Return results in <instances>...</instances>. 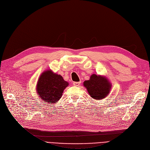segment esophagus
<instances>
[{
    "label": "esophagus",
    "instance_id": "obj_1",
    "mask_svg": "<svg viewBox=\"0 0 150 150\" xmlns=\"http://www.w3.org/2000/svg\"><path fill=\"white\" fill-rule=\"evenodd\" d=\"M80 83H81L80 81H79V82H73V85L75 86H79L80 84Z\"/></svg>",
    "mask_w": 150,
    "mask_h": 150
}]
</instances>
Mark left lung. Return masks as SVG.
Listing matches in <instances>:
<instances>
[{"instance_id":"1","label":"left lung","mask_w":150,"mask_h":150,"mask_svg":"<svg viewBox=\"0 0 150 150\" xmlns=\"http://www.w3.org/2000/svg\"><path fill=\"white\" fill-rule=\"evenodd\" d=\"M84 87L88 93L94 99L101 100L108 96L111 88V84L103 76L93 74L90 80L84 82Z\"/></svg>"}]
</instances>
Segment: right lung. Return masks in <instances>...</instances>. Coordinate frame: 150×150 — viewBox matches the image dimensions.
<instances>
[{"instance_id":"add662e5","label":"right lung","mask_w":150,"mask_h":150,"mask_svg":"<svg viewBox=\"0 0 150 150\" xmlns=\"http://www.w3.org/2000/svg\"><path fill=\"white\" fill-rule=\"evenodd\" d=\"M69 83L63 78L51 70L41 74L37 84L36 91L41 99L50 104L57 103Z\"/></svg>"}]
</instances>
